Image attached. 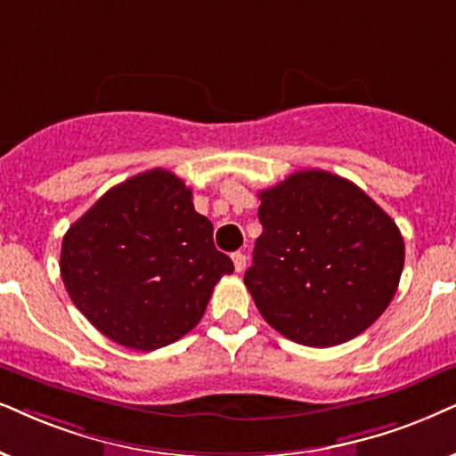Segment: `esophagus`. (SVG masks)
Here are the masks:
<instances>
[{
    "label": "esophagus",
    "instance_id": "34e87169",
    "mask_svg": "<svg viewBox=\"0 0 456 456\" xmlns=\"http://www.w3.org/2000/svg\"><path fill=\"white\" fill-rule=\"evenodd\" d=\"M233 258V267H235V271H244L246 269V255L244 252H235V255L232 256Z\"/></svg>",
    "mask_w": 456,
    "mask_h": 456
}]
</instances>
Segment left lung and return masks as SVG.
Returning <instances> with one entry per match:
<instances>
[{
    "label": "left lung",
    "mask_w": 456,
    "mask_h": 456,
    "mask_svg": "<svg viewBox=\"0 0 456 456\" xmlns=\"http://www.w3.org/2000/svg\"><path fill=\"white\" fill-rule=\"evenodd\" d=\"M263 233L244 284L269 326L307 347H334L387 309L404 240L347 178L301 170L258 193Z\"/></svg>",
    "instance_id": "8db88e82"
}]
</instances>
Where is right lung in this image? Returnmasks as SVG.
Returning <instances> with one entry per match:
<instances>
[{"instance_id": "1", "label": "right lung", "mask_w": 456, "mask_h": 456, "mask_svg": "<svg viewBox=\"0 0 456 456\" xmlns=\"http://www.w3.org/2000/svg\"><path fill=\"white\" fill-rule=\"evenodd\" d=\"M233 273L191 189L153 168L109 189L62 238L65 288L96 330L153 351L198 326L216 281Z\"/></svg>"}]
</instances>
